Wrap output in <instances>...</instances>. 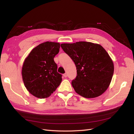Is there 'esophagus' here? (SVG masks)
<instances>
[{
  "mask_svg": "<svg viewBox=\"0 0 134 134\" xmlns=\"http://www.w3.org/2000/svg\"><path fill=\"white\" fill-rule=\"evenodd\" d=\"M63 76L65 77V78H66V77L68 76V74H67V73H65L64 74H63Z\"/></svg>",
  "mask_w": 134,
  "mask_h": 134,
  "instance_id": "esophagus-1",
  "label": "esophagus"
}]
</instances>
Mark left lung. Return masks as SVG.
Masks as SVG:
<instances>
[{"label":"left lung","instance_id":"left-lung-1","mask_svg":"<svg viewBox=\"0 0 134 134\" xmlns=\"http://www.w3.org/2000/svg\"><path fill=\"white\" fill-rule=\"evenodd\" d=\"M64 51L73 60L77 75L71 84L76 93L84 98L102 94L111 83L114 71L113 61L99 44L80 41L62 43Z\"/></svg>","mask_w":134,"mask_h":134}]
</instances>
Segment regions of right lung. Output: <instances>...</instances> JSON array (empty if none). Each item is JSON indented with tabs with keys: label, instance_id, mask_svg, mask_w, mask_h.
<instances>
[{
	"label": "right lung",
	"instance_id": "add662e5",
	"mask_svg": "<svg viewBox=\"0 0 134 134\" xmlns=\"http://www.w3.org/2000/svg\"><path fill=\"white\" fill-rule=\"evenodd\" d=\"M60 44L47 41L32 49L25 59L22 69L25 86L31 94L46 98L55 91L62 81L54 58L59 52Z\"/></svg>",
	"mask_w": 134,
	"mask_h": 134
}]
</instances>
